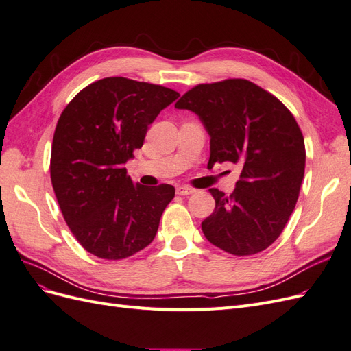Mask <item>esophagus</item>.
Segmentation results:
<instances>
[{
  "label": "esophagus",
  "mask_w": 351,
  "mask_h": 351,
  "mask_svg": "<svg viewBox=\"0 0 351 351\" xmlns=\"http://www.w3.org/2000/svg\"><path fill=\"white\" fill-rule=\"evenodd\" d=\"M192 193H195L193 187H189V186H178L177 187V195H180V196H187Z\"/></svg>",
  "instance_id": "obj_1"
}]
</instances>
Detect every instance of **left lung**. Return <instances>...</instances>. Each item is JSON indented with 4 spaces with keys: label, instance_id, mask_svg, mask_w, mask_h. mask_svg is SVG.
Here are the masks:
<instances>
[{
    "label": "left lung",
    "instance_id": "8db88e82",
    "mask_svg": "<svg viewBox=\"0 0 351 351\" xmlns=\"http://www.w3.org/2000/svg\"><path fill=\"white\" fill-rule=\"evenodd\" d=\"M176 108L196 112L204 123L210 136L208 167H241L230 196L209 189L215 209L202 222L205 237L236 256L268 249L289 222L304 177V139L293 114L246 79L200 83Z\"/></svg>",
    "mask_w": 351,
    "mask_h": 351
}]
</instances>
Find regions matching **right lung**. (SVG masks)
Here are the masks:
<instances>
[{
  "label": "right lung",
  "mask_w": 351,
  "mask_h": 351,
  "mask_svg": "<svg viewBox=\"0 0 351 351\" xmlns=\"http://www.w3.org/2000/svg\"><path fill=\"white\" fill-rule=\"evenodd\" d=\"M178 92L127 77L88 84L61 112L51 149V183L70 231L84 250L119 261L155 239L171 184L146 187L124 164L149 124Z\"/></svg>",
  "instance_id": "right-lung-1"
}]
</instances>
